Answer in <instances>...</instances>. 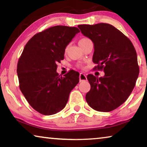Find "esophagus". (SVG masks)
Segmentation results:
<instances>
[{"label": "esophagus", "mask_w": 147, "mask_h": 147, "mask_svg": "<svg viewBox=\"0 0 147 147\" xmlns=\"http://www.w3.org/2000/svg\"><path fill=\"white\" fill-rule=\"evenodd\" d=\"M79 78H80V82H83V81H86L87 80V77L85 74L84 73H80L79 76Z\"/></svg>", "instance_id": "1"}]
</instances>
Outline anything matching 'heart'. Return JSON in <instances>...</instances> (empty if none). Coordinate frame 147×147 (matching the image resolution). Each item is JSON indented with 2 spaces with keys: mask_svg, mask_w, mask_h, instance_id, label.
I'll use <instances>...</instances> for the list:
<instances>
[{
  "mask_svg": "<svg viewBox=\"0 0 147 147\" xmlns=\"http://www.w3.org/2000/svg\"><path fill=\"white\" fill-rule=\"evenodd\" d=\"M89 39H88V38H82V39H80V41H79V45H80V46L81 45H82V44H84V43H85L86 41H87ZM69 45H67L66 47V48H65V53H67V51H68V49H69ZM79 67H80V65H78Z\"/></svg>",
  "mask_w": 147,
  "mask_h": 147,
  "instance_id": "obj_1",
  "label": "heart"
}]
</instances>
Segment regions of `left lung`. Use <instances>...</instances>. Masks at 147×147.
Instances as JSON below:
<instances>
[{"label":"left lung","instance_id":"left-lung-1","mask_svg":"<svg viewBox=\"0 0 147 147\" xmlns=\"http://www.w3.org/2000/svg\"><path fill=\"white\" fill-rule=\"evenodd\" d=\"M81 32L94 43V69L104 70L103 77L87 76L91 89L86 95L89 106L108 112L117 108L130 96L139 73L132 43L115 27L107 23L80 24Z\"/></svg>","mask_w":147,"mask_h":147}]
</instances>
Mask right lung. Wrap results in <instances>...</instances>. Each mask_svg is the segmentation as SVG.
I'll return each mask as SVG.
<instances>
[{"label":"right lung","mask_w":147,"mask_h":147,"mask_svg":"<svg viewBox=\"0 0 147 147\" xmlns=\"http://www.w3.org/2000/svg\"><path fill=\"white\" fill-rule=\"evenodd\" d=\"M79 32L76 27H51L34 35L20 56L17 68L19 88L41 114L51 115L62 110L79 82L78 72L70 70L63 76L56 72L67 45Z\"/></svg>","instance_id":"1"}]
</instances>
